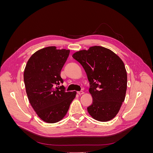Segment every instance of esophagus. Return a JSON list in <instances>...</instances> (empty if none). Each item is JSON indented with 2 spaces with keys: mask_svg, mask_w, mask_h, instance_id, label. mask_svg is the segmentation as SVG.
Returning <instances> with one entry per match:
<instances>
[{
  "mask_svg": "<svg viewBox=\"0 0 153 153\" xmlns=\"http://www.w3.org/2000/svg\"><path fill=\"white\" fill-rule=\"evenodd\" d=\"M84 94V92H83V91H79V92H78V95H82V94Z\"/></svg>",
  "mask_w": 153,
  "mask_h": 153,
  "instance_id": "1",
  "label": "esophagus"
}]
</instances>
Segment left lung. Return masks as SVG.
<instances>
[{"label": "left lung", "mask_w": 153, "mask_h": 153, "mask_svg": "<svg viewBox=\"0 0 153 153\" xmlns=\"http://www.w3.org/2000/svg\"><path fill=\"white\" fill-rule=\"evenodd\" d=\"M72 57L84 68L90 82L92 103L87 107L88 112L98 121L112 120L126 96L127 72L123 61L112 50L100 46L80 50Z\"/></svg>", "instance_id": "1"}]
</instances>
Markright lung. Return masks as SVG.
Masks as SVG:
<instances>
[{
    "label": "right lung",
    "mask_w": 153,
    "mask_h": 153,
    "mask_svg": "<svg viewBox=\"0 0 153 153\" xmlns=\"http://www.w3.org/2000/svg\"><path fill=\"white\" fill-rule=\"evenodd\" d=\"M70 50L48 47L36 52L27 61L24 73L29 102L38 117L47 123L65 117L76 92H66L61 71Z\"/></svg>",
    "instance_id": "obj_1"
}]
</instances>
